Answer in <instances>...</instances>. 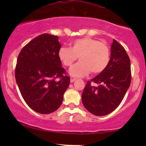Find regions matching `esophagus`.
I'll list each match as a JSON object with an SVG mask.
<instances>
[{"label": "esophagus", "mask_w": 146, "mask_h": 146, "mask_svg": "<svg viewBox=\"0 0 146 146\" xmlns=\"http://www.w3.org/2000/svg\"><path fill=\"white\" fill-rule=\"evenodd\" d=\"M75 80H76V78H73V77H72V78H70V81H71V83H73V82H75Z\"/></svg>", "instance_id": "1"}]
</instances>
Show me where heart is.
<instances>
[{
    "label": "heart",
    "instance_id": "obj_1",
    "mask_svg": "<svg viewBox=\"0 0 146 146\" xmlns=\"http://www.w3.org/2000/svg\"><path fill=\"white\" fill-rule=\"evenodd\" d=\"M78 57L80 62L71 68L70 75L80 78L90 71L98 74L109 63L110 50L105 43L86 37L72 42L70 48L61 47L58 51V58L65 66H71Z\"/></svg>",
    "mask_w": 146,
    "mask_h": 146
}]
</instances>
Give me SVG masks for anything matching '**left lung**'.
Here are the masks:
<instances>
[{"instance_id": "left-lung-1", "label": "left lung", "mask_w": 146, "mask_h": 146, "mask_svg": "<svg viewBox=\"0 0 146 146\" xmlns=\"http://www.w3.org/2000/svg\"><path fill=\"white\" fill-rule=\"evenodd\" d=\"M87 82L82 100L85 108L96 116H104L121 104L131 82L130 60L124 48L113 40L107 67Z\"/></svg>"}]
</instances>
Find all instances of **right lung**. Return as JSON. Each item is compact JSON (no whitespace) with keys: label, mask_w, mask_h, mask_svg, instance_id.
<instances>
[{"label":"right lung","mask_w":146,"mask_h":146,"mask_svg":"<svg viewBox=\"0 0 146 146\" xmlns=\"http://www.w3.org/2000/svg\"><path fill=\"white\" fill-rule=\"evenodd\" d=\"M58 37L44 33L26 44L18 55L15 78L20 92L31 109L49 114L60 108L70 84L58 58ZM61 78L60 81L54 80Z\"/></svg>","instance_id":"obj_1"}]
</instances>
